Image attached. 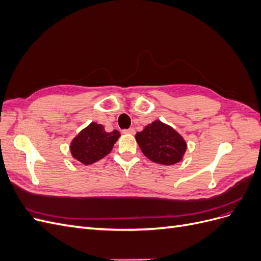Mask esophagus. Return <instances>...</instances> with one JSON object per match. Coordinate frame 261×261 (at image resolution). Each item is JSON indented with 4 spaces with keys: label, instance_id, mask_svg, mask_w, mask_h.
<instances>
[{
    "label": "esophagus",
    "instance_id": "1",
    "mask_svg": "<svg viewBox=\"0 0 261 261\" xmlns=\"http://www.w3.org/2000/svg\"><path fill=\"white\" fill-rule=\"evenodd\" d=\"M123 134H130V135H134V134H135V129H134L133 127H130L128 129H124Z\"/></svg>",
    "mask_w": 261,
    "mask_h": 261
}]
</instances>
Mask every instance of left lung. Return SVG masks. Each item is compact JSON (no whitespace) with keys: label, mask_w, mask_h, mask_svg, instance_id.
Returning a JSON list of instances; mask_svg holds the SVG:
<instances>
[{"label":"left lung","mask_w":261,"mask_h":261,"mask_svg":"<svg viewBox=\"0 0 261 261\" xmlns=\"http://www.w3.org/2000/svg\"><path fill=\"white\" fill-rule=\"evenodd\" d=\"M136 140L149 160L163 165L179 162L187 147L183 137L161 121H154L138 132Z\"/></svg>","instance_id":"obj_1"}]
</instances>
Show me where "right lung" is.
<instances>
[{"mask_svg": "<svg viewBox=\"0 0 261 261\" xmlns=\"http://www.w3.org/2000/svg\"><path fill=\"white\" fill-rule=\"evenodd\" d=\"M121 134L118 130L107 133L101 124L91 123L74 138L70 152L85 165L92 164L111 152Z\"/></svg>", "mask_w": 261, "mask_h": 261, "instance_id": "1", "label": "right lung"}]
</instances>
